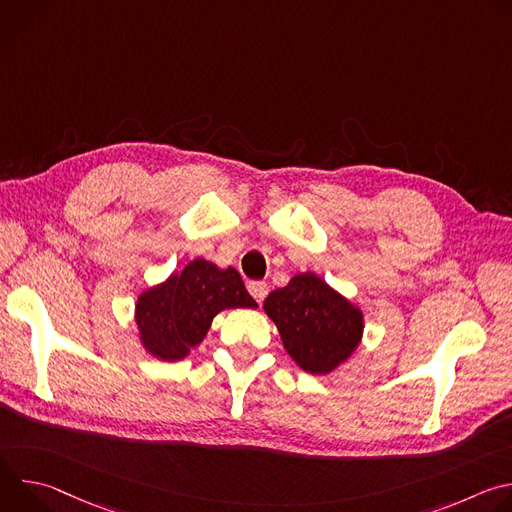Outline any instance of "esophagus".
<instances>
[{
  "instance_id": "1",
  "label": "esophagus",
  "mask_w": 512,
  "mask_h": 512,
  "mask_svg": "<svg viewBox=\"0 0 512 512\" xmlns=\"http://www.w3.org/2000/svg\"><path fill=\"white\" fill-rule=\"evenodd\" d=\"M247 289H249V294L253 296V300L257 304H261L265 300V296H267V283L265 281H251L247 285Z\"/></svg>"
}]
</instances>
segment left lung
I'll use <instances>...</instances> for the list:
<instances>
[{
	"label": "left lung",
	"mask_w": 512,
	"mask_h": 512,
	"mask_svg": "<svg viewBox=\"0 0 512 512\" xmlns=\"http://www.w3.org/2000/svg\"><path fill=\"white\" fill-rule=\"evenodd\" d=\"M265 314L275 322L287 354L312 375H328L358 348L364 320L316 273H298L265 298Z\"/></svg>",
	"instance_id": "1"
}]
</instances>
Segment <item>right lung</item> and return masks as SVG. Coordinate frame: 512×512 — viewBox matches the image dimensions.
Masks as SVG:
<instances>
[{
    "label": "right lung",
    "instance_id": "obj_1",
    "mask_svg": "<svg viewBox=\"0 0 512 512\" xmlns=\"http://www.w3.org/2000/svg\"><path fill=\"white\" fill-rule=\"evenodd\" d=\"M231 308H257L239 271L198 257L182 273L141 291L135 304L139 340L160 360H182L204 340L212 318Z\"/></svg>",
    "mask_w": 512,
    "mask_h": 512
}]
</instances>
